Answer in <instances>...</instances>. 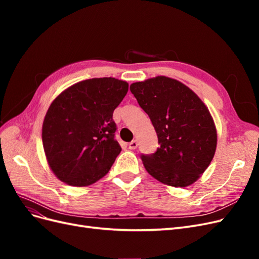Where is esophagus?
<instances>
[{"label":"esophagus","mask_w":259,"mask_h":259,"mask_svg":"<svg viewBox=\"0 0 259 259\" xmlns=\"http://www.w3.org/2000/svg\"><path fill=\"white\" fill-rule=\"evenodd\" d=\"M137 146H138V142H137V140H133V142H131V143L128 144V148L132 149V150H134V149H136Z\"/></svg>","instance_id":"obj_1"}]
</instances>
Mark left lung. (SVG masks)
Listing matches in <instances>:
<instances>
[{
    "label": "left lung",
    "instance_id": "obj_1",
    "mask_svg": "<svg viewBox=\"0 0 259 259\" xmlns=\"http://www.w3.org/2000/svg\"><path fill=\"white\" fill-rule=\"evenodd\" d=\"M149 115L160 147L142 155L146 170L160 183L185 188L204 173L217 147V131L208 108L184 83L159 75L130 86Z\"/></svg>",
    "mask_w": 259,
    "mask_h": 259
}]
</instances>
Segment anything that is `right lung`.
Listing matches in <instances>:
<instances>
[{"instance_id":"obj_1","label":"right lung","mask_w":259,"mask_h":259,"mask_svg":"<svg viewBox=\"0 0 259 259\" xmlns=\"http://www.w3.org/2000/svg\"><path fill=\"white\" fill-rule=\"evenodd\" d=\"M127 91L125 81L94 77L69 86L53 100L42 142L49 166L62 183L86 187L110 170L122 150L112 114Z\"/></svg>"}]
</instances>
